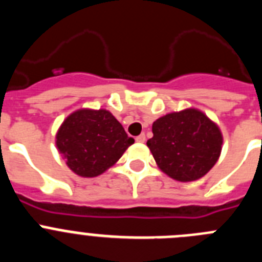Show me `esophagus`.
<instances>
[{
  "mask_svg": "<svg viewBox=\"0 0 262 262\" xmlns=\"http://www.w3.org/2000/svg\"><path fill=\"white\" fill-rule=\"evenodd\" d=\"M136 142H138V143H144L145 142V135H144V134L136 136Z\"/></svg>",
  "mask_w": 262,
  "mask_h": 262,
  "instance_id": "34e87169",
  "label": "esophagus"
}]
</instances>
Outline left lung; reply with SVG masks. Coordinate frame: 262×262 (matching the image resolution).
Here are the masks:
<instances>
[{"label":"left lung","mask_w":262,"mask_h":262,"mask_svg":"<svg viewBox=\"0 0 262 262\" xmlns=\"http://www.w3.org/2000/svg\"><path fill=\"white\" fill-rule=\"evenodd\" d=\"M147 142L155 161L180 182L196 181L210 172L222 152L223 135L203 111L189 107L160 117Z\"/></svg>","instance_id":"left-lung-1"}]
</instances>
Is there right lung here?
<instances>
[{"mask_svg": "<svg viewBox=\"0 0 262 262\" xmlns=\"http://www.w3.org/2000/svg\"><path fill=\"white\" fill-rule=\"evenodd\" d=\"M134 142L114 115L105 108L73 111L59 127L55 139L67 166L85 178L106 172Z\"/></svg>", "mask_w": 262, "mask_h": 262, "instance_id": "1", "label": "right lung"}]
</instances>
